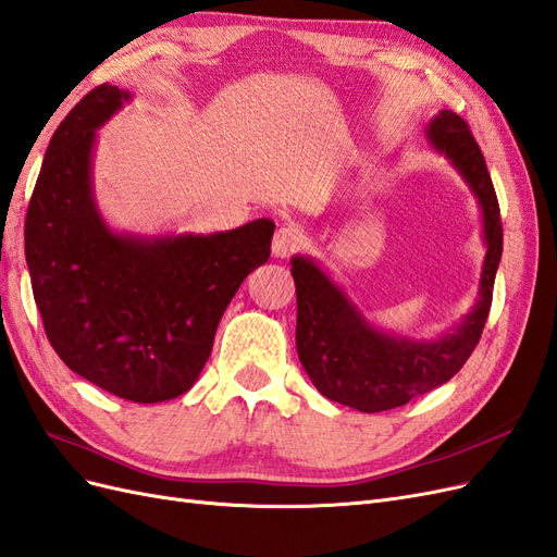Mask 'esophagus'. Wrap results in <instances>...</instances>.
<instances>
[{
	"instance_id": "esophagus-1",
	"label": "esophagus",
	"mask_w": 557,
	"mask_h": 557,
	"mask_svg": "<svg viewBox=\"0 0 557 557\" xmlns=\"http://www.w3.org/2000/svg\"><path fill=\"white\" fill-rule=\"evenodd\" d=\"M305 244V232H301L295 223L288 225H281L274 234V242H272V252L274 258H288L293 252Z\"/></svg>"
}]
</instances>
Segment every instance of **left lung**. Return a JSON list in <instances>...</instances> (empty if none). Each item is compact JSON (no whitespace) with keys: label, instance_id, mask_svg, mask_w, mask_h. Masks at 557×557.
<instances>
[{"label":"left lung","instance_id":"8db88e82","mask_svg":"<svg viewBox=\"0 0 557 557\" xmlns=\"http://www.w3.org/2000/svg\"><path fill=\"white\" fill-rule=\"evenodd\" d=\"M436 153L458 172L481 207L485 260L476 305L460 325L440 339L387 334L364 313L309 256H295L297 356L311 383L327 399L350 409L376 413L401 407L444 385L460 372L476 348L491 313L495 274L502 260V221L491 174L467 123L453 111L436 113L428 129Z\"/></svg>","mask_w":557,"mask_h":557}]
</instances>
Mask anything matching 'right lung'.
Wrapping results in <instances>:
<instances>
[{"label": "right lung", "instance_id": "right-lung-1", "mask_svg": "<svg viewBox=\"0 0 557 557\" xmlns=\"http://www.w3.org/2000/svg\"><path fill=\"white\" fill-rule=\"evenodd\" d=\"M95 88L50 139L25 218V260L60 360L102 391L156 404L188 393L244 278L269 260L267 218L215 234L115 232L97 209V129L129 102Z\"/></svg>", "mask_w": 557, "mask_h": 557}]
</instances>
